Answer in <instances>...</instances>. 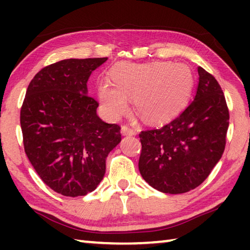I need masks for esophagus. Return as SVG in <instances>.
<instances>
[{
    "label": "esophagus",
    "mask_w": 250,
    "mask_h": 250,
    "mask_svg": "<svg viewBox=\"0 0 250 250\" xmlns=\"http://www.w3.org/2000/svg\"><path fill=\"white\" fill-rule=\"evenodd\" d=\"M121 133L124 135H134L137 132H135V130L131 128V126L125 125L121 126Z\"/></svg>",
    "instance_id": "obj_1"
}]
</instances>
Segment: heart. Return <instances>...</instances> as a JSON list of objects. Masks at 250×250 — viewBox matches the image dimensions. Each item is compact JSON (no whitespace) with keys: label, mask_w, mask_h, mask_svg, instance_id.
Here are the masks:
<instances>
[{"label":"heart","mask_w":250,"mask_h":250,"mask_svg":"<svg viewBox=\"0 0 250 250\" xmlns=\"http://www.w3.org/2000/svg\"><path fill=\"white\" fill-rule=\"evenodd\" d=\"M112 82L98 88L104 112L118 119L128 111V99H134L138 115L150 124L175 117L188 103L194 86L189 67L180 62L120 64L112 70Z\"/></svg>","instance_id":"b5f03b06"}]
</instances>
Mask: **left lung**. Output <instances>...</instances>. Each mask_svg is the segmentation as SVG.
Listing matches in <instances>:
<instances>
[{
    "instance_id": "obj_1",
    "label": "left lung",
    "mask_w": 250,
    "mask_h": 250,
    "mask_svg": "<svg viewBox=\"0 0 250 250\" xmlns=\"http://www.w3.org/2000/svg\"><path fill=\"white\" fill-rule=\"evenodd\" d=\"M194 100L162 128L141 131L139 170L152 188L182 194L204 182L221 160L229 125L225 96L213 75L198 67Z\"/></svg>"
}]
</instances>
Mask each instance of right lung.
Returning <instances> with one entry per match:
<instances>
[{"label":"right lung","instance_id":"obj_1","mask_svg":"<svg viewBox=\"0 0 250 250\" xmlns=\"http://www.w3.org/2000/svg\"><path fill=\"white\" fill-rule=\"evenodd\" d=\"M104 58L64 59L29 83L22 108L24 150L42 181L64 196H83L104 179L105 158L121 141L120 126L97 116L87 82Z\"/></svg>","mask_w":250,"mask_h":250}]
</instances>
